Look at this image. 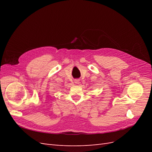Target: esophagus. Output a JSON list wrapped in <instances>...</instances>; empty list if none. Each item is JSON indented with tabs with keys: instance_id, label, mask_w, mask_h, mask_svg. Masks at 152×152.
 <instances>
[{
	"instance_id": "1",
	"label": "esophagus",
	"mask_w": 152,
	"mask_h": 152,
	"mask_svg": "<svg viewBox=\"0 0 152 152\" xmlns=\"http://www.w3.org/2000/svg\"><path fill=\"white\" fill-rule=\"evenodd\" d=\"M79 80H78V79H75V80H74V82H75V83L76 84H79Z\"/></svg>"
}]
</instances>
